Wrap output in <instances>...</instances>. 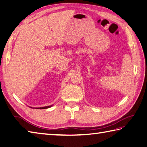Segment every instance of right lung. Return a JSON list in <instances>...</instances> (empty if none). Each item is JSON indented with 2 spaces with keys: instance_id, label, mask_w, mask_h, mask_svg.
Segmentation results:
<instances>
[{
  "instance_id": "right-lung-1",
  "label": "right lung",
  "mask_w": 147,
  "mask_h": 147,
  "mask_svg": "<svg viewBox=\"0 0 147 147\" xmlns=\"http://www.w3.org/2000/svg\"><path fill=\"white\" fill-rule=\"evenodd\" d=\"M52 107V105H50V106H46V107H38V108H36V109H47Z\"/></svg>"
}]
</instances>
